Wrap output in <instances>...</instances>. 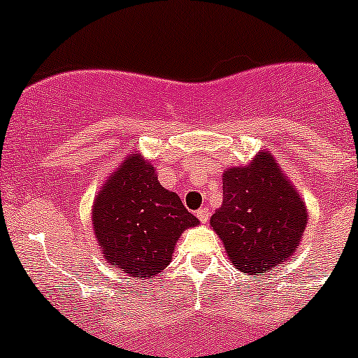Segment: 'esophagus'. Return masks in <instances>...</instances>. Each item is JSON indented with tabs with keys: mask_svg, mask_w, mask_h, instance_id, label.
Here are the masks:
<instances>
[{
	"mask_svg": "<svg viewBox=\"0 0 358 358\" xmlns=\"http://www.w3.org/2000/svg\"><path fill=\"white\" fill-rule=\"evenodd\" d=\"M196 217H199V220L202 222V224H205V222L208 220V217H210V215H208L207 208H200V210H196Z\"/></svg>",
	"mask_w": 358,
	"mask_h": 358,
	"instance_id": "esophagus-1",
	"label": "esophagus"
}]
</instances>
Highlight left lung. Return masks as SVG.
Segmentation results:
<instances>
[{
	"label": "left lung",
	"mask_w": 358,
	"mask_h": 358,
	"mask_svg": "<svg viewBox=\"0 0 358 358\" xmlns=\"http://www.w3.org/2000/svg\"><path fill=\"white\" fill-rule=\"evenodd\" d=\"M224 200L210 225L236 268L250 276L282 264L296 252L308 224L305 200L281 173L269 151L222 178Z\"/></svg>",
	"instance_id": "8db88e82"
}]
</instances>
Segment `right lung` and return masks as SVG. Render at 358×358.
<instances>
[{
    "label": "right lung",
    "mask_w": 358,
    "mask_h": 358,
    "mask_svg": "<svg viewBox=\"0 0 358 358\" xmlns=\"http://www.w3.org/2000/svg\"><path fill=\"white\" fill-rule=\"evenodd\" d=\"M199 224L180 196L159 185L155 166L139 153L127 156L106 180L92 207L104 259L138 279L162 273L185 229Z\"/></svg>",
    "instance_id": "add662e5"
}]
</instances>
